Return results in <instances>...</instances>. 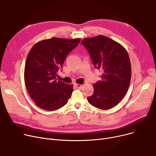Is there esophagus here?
<instances>
[{
  "instance_id": "1",
  "label": "esophagus",
  "mask_w": 156,
  "mask_h": 156,
  "mask_svg": "<svg viewBox=\"0 0 156 156\" xmlns=\"http://www.w3.org/2000/svg\"><path fill=\"white\" fill-rule=\"evenodd\" d=\"M74 86H75L77 88H78V89H80V88H81L83 87V85L82 84H77V83H76V84H74Z\"/></svg>"
}]
</instances>
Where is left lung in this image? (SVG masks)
<instances>
[{
    "instance_id": "left-lung-1",
    "label": "left lung",
    "mask_w": 156,
    "mask_h": 156,
    "mask_svg": "<svg viewBox=\"0 0 156 156\" xmlns=\"http://www.w3.org/2000/svg\"><path fill=\"white\" fill-rule=\"evenodd\" d=\"M81 44L95 67L103 71L101 80L93 84L94 93L87 100L98 108H112L124 98L129 86L131 66L128 52L119 43L101 35L84 39Z\"/></svg>"
}]
</instances>
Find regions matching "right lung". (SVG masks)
<instances>
[{
    "label": "right lung",
    "instance_id": "add662e5",
    "mask_svg": "<svg viewBox=\"0 0 156 156\" xmlns=\"http://www.w3.org/2000/svg\"><path fill=\"white\" fill-rule=\"evenodd\" d=\"M80 40L53 37L37 42L29 51L25 66V84L30 96L41 108L53 111L68 102L73 85L56 80V73Z\"/></svg>",
    "mask_w": 156,
    "mask_h": 156
}]
</instances>
